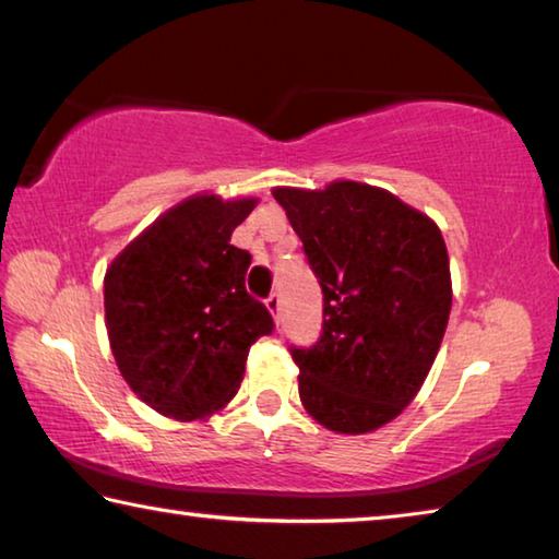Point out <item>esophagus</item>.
I'll return each mask as SVG.
<instances>
[{"label": "esophagus", "instance_id": "34e87169", "mask_svg": "<svg viewBox=\"0 0 559 559\" xmlns=\"http://www.w3.org/2000/svg\"><path fill=\"white\" fill-rule=\"evenodd\" d=\"M265 308L273 313V318H276V323H281V311H283V304H281V296L278 294H271L269 298H265Z\"/></svg>", "mask_w": 559, "mask_h": 559}]
</instances>
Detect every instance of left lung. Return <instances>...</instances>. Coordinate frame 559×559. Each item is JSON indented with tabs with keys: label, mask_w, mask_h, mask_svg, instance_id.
Returning a JSON list of instances; mask_svg holds the SVG:
<instances>
[{
	"label": "left lung",
	"mask_w": 559,
	"mask_h": 559,
	"mask_svg": "<svg viewBox=\"0 0 559 559\" xmlns=\"http://www.w3.org/2000/svg\"><path fill=\"white\" fill-rule=\"evenodd\" d=\"M273 199L323 290L321 338L290 345L300 401L328 430H376L418 395L445 335L453 286L440 228L358 181Z\"/></svg>",
	"instance_id": "left-lung-1"
}]
</instances>
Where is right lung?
Returning a JSON list of instances; mask_svg holds the SVG:
<instances>
[{
	"instance_id": "obj_1",
	"label": "right lung",
	"mask_w": 559,
	"mask_h": 559,
	"mask_svg": "<svg viewBox=\"0 0 559 559\" xmlns=\"http://www.w3.org/2000/svg\"><path fill=\"white\" fill-rule=\"evenodd\" d=\"M255 199L201 193L158 216L111 261L104 311L131 391L156 413L199 420L236 395L273 318L246 290L251 253L231 243Z\"/></svg>"
}]
</instances>
